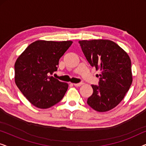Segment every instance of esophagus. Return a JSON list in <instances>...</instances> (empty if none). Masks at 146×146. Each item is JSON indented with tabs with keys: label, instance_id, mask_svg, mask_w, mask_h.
<instances>
[{
	"label": "esophagus",
	"instance_id": "1",
	"mask_svg": "<svg viewBox=\"0 0 146 146\" xmlns=\"http://www.w3.org/2000/svg\"><path fill=\"white\" fill-rule=\"evenodd\" d=\"M75 86H77V87H78V86H82L83 84V83L82 82H80V83H76V84H73Z\"/></svg>",
	"mask_w": 146,
	"mask_h": 146
}]
</instances>
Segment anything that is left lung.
<instances>
[{"mask_svg": "<svg viewBox=\"0 0 146 146\" xmlns=\"http://www.w3.org/2000/svg\"><path fill=\"white\" fill-rule=\"evenodd\" d=\"M84 54L92 66L100 70L98 84L92 85L93 94L87 103L104 112L120 103L132 83L131 60L127 52L109 40H80Z\"/></svg>", "mask_w": 146, "mask_h": 146, "instance_id": "obj_1", "label": "left lung"}]
</instances>
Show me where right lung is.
<instances>
[{
    "label": "right lung",
    "mask_w": 146,
    "mask_h": 146,
    "mask_svg": "<svg viewBox=\"0 0 146 146\" xmlns=\"http://www.w3.org/2000/svg\"><path fill=\"white\" fill-rule=\"evenodd\" d=\"M72 41L36 40L19 56L15 64L17 87L35 106L46 109L56 104L68 84L50 76L58 69L59 60Z\"/></svg>",
    "instance_id": "right-lung-1"
}]
</instances>
